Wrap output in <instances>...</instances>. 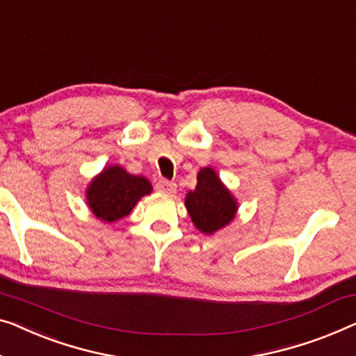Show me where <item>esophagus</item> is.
<instances>
[{
  "instance_id": "34e87169",
  "label": "esophagus",
  "mask_w": 356,
  "mask_h": 356,
  "mask_svg": "<svg viewBox=\"0 0 356 356\" xmlns=\"http://www.w3.org/2000/svg\"><path fill=\"white\" fill-rule=\"evenodd\" d=\"M156 189L162 194H173L177 191V184L172 181H167V179H159L156 183Z\"/></svg>"
}]
</instances>
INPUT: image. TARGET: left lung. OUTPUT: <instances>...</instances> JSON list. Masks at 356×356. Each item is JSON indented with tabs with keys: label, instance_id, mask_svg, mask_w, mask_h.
<instances>
[{
	"label": "left lung",
	"instance_id": "1",
	"mask_svg": "<svg viewBox=\"0 0 356 356\" xmlns=\"http://www.w3.org/2000/svg\"><path fill=\"white\" fill-rule=\"evenodd\" d=\"M191 221L202 234L212 236L236 218L239 204L212 167L197 172V184L184 197Z\"/></svg>",
	"mask_w": 356,
	"mask_h": 356
}]
</instances>
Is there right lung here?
I'll return each mask as SVG.
<instances>
[{"label": "right lung", "instance_id": "add662e5", "mask_svg": "<svg viewBox=\"0 0 356 356\" xmlns=\"http://www.w3.org/2000/svg\"><path fill=\"white\" fill-rule=\"evenodd\" d=\"M152 193L143 175L128 173L122 165H107L86 186L85 197L91 213L104 223H115L131 213L141 197Z\"/></svg>", "mask_w": 356, "mask_h": 356}]
</instances>
